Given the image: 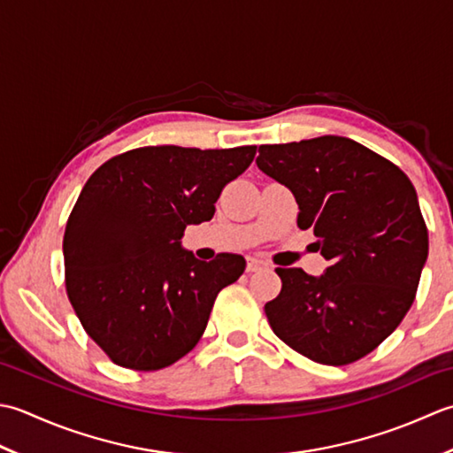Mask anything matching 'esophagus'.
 <instances>
[{
    "mask_svg": "<svg viewBox=\"0 0 453 453\" xmlns=\"http://www.w3.org/2000/svg\"><path fill=\"white\" fill-rule=\"evenodd\" d=\"M267 267V264L262 260V257H248V265H246V272L248 273H254V272H260Z\"/></svg>",
    "mask_w": 453,
    "mask_h": 453,
    "instance_id": "34e87169",
    "label": "esophagus"
}]
</instances>
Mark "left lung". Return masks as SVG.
<instances>
[{"instance_id":"obj_1","label":"left lung","mask_w":453,"mask_h":453,"mask_svg":"<svg viewBox=\"0 0 453 453\" xmlns=\"http://www.w3.org/2000/svg\"><path fill=\"white\" fill-rule=\"evenodd\" d=\"M257 168L289 188L297 226L330 262L320 278L278 267L281 291L265 303L275 336L325 365L362 359L401 325L428 257L417 191L399 165L352 138L262 144Z\"/></svg>"}]
</instances>
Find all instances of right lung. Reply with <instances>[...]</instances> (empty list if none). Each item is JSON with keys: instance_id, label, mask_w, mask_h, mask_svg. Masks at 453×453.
<instances>
[{"instance_id": "right-lung-1", "label": "right lung", "mask_w": 453, "mask_h": 453, "mask_svg": "<svg viewBox=\"0 0 453 453\" xmlns=\"http://www.w3.org/2000/svg\"><path fill=\"white\" fill-rule=\"evenodd\" d=\"M256 156L142 146L101 164L64 233L66 293L81 326L111 362L156 372L189 354L219 291L244 273L238 254L199 262L180 240L215 215V203Z\"/></svg>"}]
</instances>
